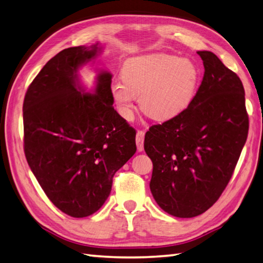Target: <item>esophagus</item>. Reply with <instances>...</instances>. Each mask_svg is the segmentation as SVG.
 I'll return each instance as SVG.
<instances>
[{
    "instance_id": "esophagus-1",
    "label": "esophagus",
    "mask_w": 263,
    "mask_h": 263,
    "mask_svg": "<svg viewBox=\"0 0 263 263\" xmlns=\"http://www.w3.org/2000/svg\"><path fill=\"white\" fill-rule=\"evenodd\" d=\"M143 139H144V131H138L137 132V147L139 152L143 150Z\"/></svg>"
}]
</instances>
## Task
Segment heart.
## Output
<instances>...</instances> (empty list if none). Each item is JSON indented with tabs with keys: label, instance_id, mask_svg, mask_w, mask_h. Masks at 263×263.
Returning a JSON list of instances; mask_svg holds the SVG:
<instances>
[{
	"label": "heart",
	"instance_id": "heart-1",
	"mask_svg": "<svg viewBox=\"0 0 263 263\" xmlns=\"http://www.w3.org/2000/svg\"><path fill=\"white\" fill-rule=\"evenodd\" d=\"M198 69L190 60L170 54H152L128 60L122 80L110 85L120 115L131 120L140 98L143 113L155 121H168L181 114L194 97Z\"/></svg>",
	"mask_w": 263,
	"mask_h": 263
}]
</instances>
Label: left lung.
I'll list each match as a JSON object with an SVG mask.
<instances>
[{"label":"left lung","instance_id":"left-lung-1","mask_svg":"<svg viewBox=\"0 0 263 263\" xmlns=\"http://www.w3.org/2000/svg\"><path fill=\"white\" fill-rule=\"evenodd\" d=\"M198 54L204 74L192 102L144 137L154 165L150 191L161 209L178 218L203 214L219 199L249 132L241 79L212 52Z\"/></svg>","mask_w":263,"mask_h":263}]
</instances>
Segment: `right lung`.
<instances>
[{"instance_id": "1", "label": "right lung", "mask_w": 263, "mask_h": 263, "mask_svg": "<svg viewBox=\"0 0 263 263\" xmlns=\"http://www.w3.org/2000/svg\"><path fill=\"white\" fill-rule=\"evenodd\" d=\"M100 52L97 44L65 48L44 65L24 100V149L47 198L74 218L96 212L115 173L137 152L135 128L113 107L111 74L83 92L77 71Z\"/></svg>"}]
</instances>
